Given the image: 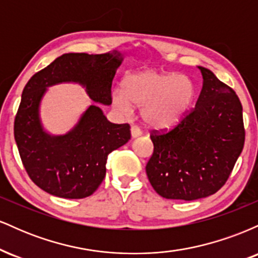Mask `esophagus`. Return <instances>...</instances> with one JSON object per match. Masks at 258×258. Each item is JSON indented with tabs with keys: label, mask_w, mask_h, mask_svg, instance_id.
I'll return each mask as SVG.
<instances>
[{
	"label": "esophagus",
	"mask_w": 258,
	"mask_h": 258,
	"mask_svg": "<svg viewBox=\"0 0 258 258\" xmlns=\"http://www.w3.org/2000/svg\"><path fill=\"white\" fill-rule=\"evenodd\" d=\"M141 135H142V131H141V128H139V127H137V126H132L131 127V136H132V138H137Z\"/></svg>",
	"instance_id": "obj_1"
}]
</instances>
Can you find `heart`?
<instances>
[{"instance_id":"1","label":"heart","mask_w":258,"mask_h":258,"mask_svg":"<svg viewBox=\"0 0 258 258\" xmlns=\"http://www.w3.org/2000/svg\"><path fill=\"white\" fill-rule=\"evenodd\" d=\"M194 93L193 82L184 75L147 70L127 75L122 91L111 93V103L123 115L132 111V105L142 106L141 115L148 125L167 127L184 115Z\"/></svg>"}]
</instances>
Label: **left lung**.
Segmentation results:
<instances>
[{"label": "left lung", "instance_id": "obj_1", "mask_svg": "<svg viewBox=\"0 0 258 258\" xmlns=\"http://www.w3.org/2000/svg\"><path fill=\"white\" fill-rule=\"evenodd\" d=\"M203 90L195 108L176 126L150 135L154 144L146 171L150 184L166 199L191 201L226 184L242 152V106L233 88L199 67Z\"/></svg>", "mask_w": 258, "mask_h": 258}]
</instances>
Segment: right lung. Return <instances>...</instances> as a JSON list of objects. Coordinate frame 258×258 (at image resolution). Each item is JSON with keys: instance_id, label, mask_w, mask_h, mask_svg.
Segmentation results:
<instances>
[{"instance_id": "1", "label": "right lung", "mask_w": 258, "mask_h": 258, "mask_svg": "<svg viewBox=\"0 0 258 258\" xmlns=\"http://www.w3.org/2000/svg\"><path fill=\"white\" fill-rule=\"evenodd\" d=\"M122 54L67 53L35 74L25 85L14 120V138L26 172L38 188L64 199H82L105 177L112 150L131 139L128 123H111L91 105L79 123L63 136L43 131L38 108L46 88L60 82L85 86L92 100L111 104V84Z\"/></svg>"}]
</instances>
